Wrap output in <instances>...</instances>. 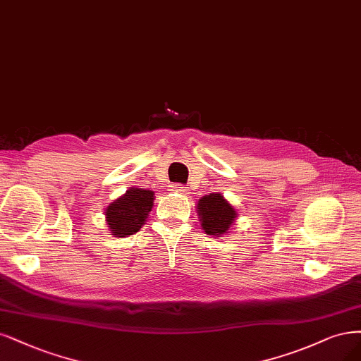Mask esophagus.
<instances>
[{"mask_svg":"<svg viewBox=\"0 0 361 361\" xmlns=\"http://www.w3.org/2000/svg\"><path fill=\"white\" fill-rule=\"evenodd\" d=\"M171 191H173V192H179V194H183V195H186V194H190V190H188V186H185V185H180V183H176V185H171Z\"/></svg>","mask_w":361,"mask_h":361,"instance_id":"obj_1","label":"esophagus"}]
</instances>
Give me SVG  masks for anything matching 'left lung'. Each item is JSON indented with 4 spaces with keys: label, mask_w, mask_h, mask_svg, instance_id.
Listing matches in <instances>:
<instances>
[{
    "label": "left lung",
    "mask_w": 361,
    "mask_h": 361,
    "mask_svg": "<svg viewBox=\"0 0 361 361\" xmlns=\"http://www.w3.org/2000/svg\"><path fill=\"white\" fill-rule=\"evenodd\" d=\"M198 216L206 234L216 235L227 233L235 218V210L221 194H209L198 202Z\"/></svg>",
    "instance_id": "8db88e82"
}]
</instances>
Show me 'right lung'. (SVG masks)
<instances>
[{
    "label": "right lung",
    "instance_id": "obj_1",
    "mask_svg": "<svg viewBox=\"0 0 361 361\" xmlns=\"http://www.w3.org/2000/svg\"><path fill=\"white\" fill-rule=\"evenodd\" d=\"M154 191L131 188L106 209L110 231L116 238L137 233L154 206Z\"/></svg>",
    "mask_w": 361,
    "mask_h": 361
}]
</instances>
